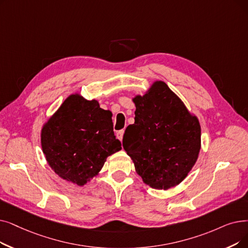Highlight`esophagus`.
<instances>
[{
    "label": "esophagus",
    "instance_id": "1",
    "mask_svg": "<svg viewBox=\"0 0 248 248\" xmlns=\"http://www.w3.org/2000/svg\"><path fill=\"white\" fill-rule=\"evenodd\" d=\"M124 133V130H121V131H118V132L116 133V137H117V139H118V140H120V141H122V140H123Z\"/></svg>",
    "mask_w": 248,
    "mask_h": 248
}]
</instances>
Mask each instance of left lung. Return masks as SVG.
<instances>
[{"instance_id": "8db88e82", "label": "left lung", "mask_w": 248, "mask_h": 248, "mask_svg": "<svg viewBox=\"0 0 248 248\" xmlns=\"http://www.w3.org/2000/svg\"><path fill=\"white\" fill-rule=\"evenodd\" d=\"M133 102L135 124L125 128L124 149L146 185L164 190L174 187L198 160L199 118L163 81H154Z\"/></svg>"}]
</instances>
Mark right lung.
<instances>
[{
    "label": "right lung",
    "mask_w": 248,
    "mask_h": 248,
    "mask_svg": "<svg viewBox=\"0 0 248 248\" xmlns=\"http://www.w3.org/2000/svg\"><path fill=\"white\" fill-rule=\"evenodd\" d=\"M112 114L96 99L71 94L41 127L42 152L62 179L83 186L101 171L106 158L122 150Z\"/></svg>",
    "instance_id": "1"
}]
</instances>
